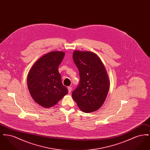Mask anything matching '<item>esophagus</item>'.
Returning a JSON list of instances; mask_svg holds the SVG:
<instances>
[{"mask_svg":"<svg viewBox=\"0 0 150 150\" xmlns=\"http://www.w3.org/2000/svg\"><path fill=\"white\" fill-rule=\"evenodd\" d=\"M67 89H68V91H69V93H71V92L72 91L71 87V86H68Z\"/></svg>","mask_w":150,"mask_h":150,"instance_id":"1","label":"esophagus"}]
</instances>
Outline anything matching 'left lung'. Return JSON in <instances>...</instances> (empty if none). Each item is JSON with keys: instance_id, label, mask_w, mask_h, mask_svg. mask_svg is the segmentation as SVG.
Masks as SVG:
<instances>
[{"instance_id": "left-lung-1", "label": "left lung", "mask_w": 150, "mask_h": 150, "mask_svg": "<svg viewBox=\"0 0 150 150\" xmlns=\"http://www.w3.org/2000/svg\"><path fill=\"white\" fill-rule=\"evenodd\" d=\"M72 57L80 75L78 86L72 93V98L83 112L96 111L103 105L110 89L106 68L92 52L75 50Z\"/></svg>"}]
</instances>
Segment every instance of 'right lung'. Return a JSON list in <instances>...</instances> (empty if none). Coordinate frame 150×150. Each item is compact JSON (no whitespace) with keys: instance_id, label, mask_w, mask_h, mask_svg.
Instances as JSON below:
<instances>
[{"instance_id":"add662e5","label":"right lung","mask_w":150,"mask_h":150,"mask_svg":"<svg viewBox=\"0 0 150 150\" xmlns=\"http://www.w3.org/2000/svg\"><path fill=\"white\" fill-rule=\"evenodd\" d=\"M64 54L62 51L49 52L39 58L29 71L27 79L29 92L40 106L53 107L68 93L58 70Z\"/></svg>"}]
</instances>
